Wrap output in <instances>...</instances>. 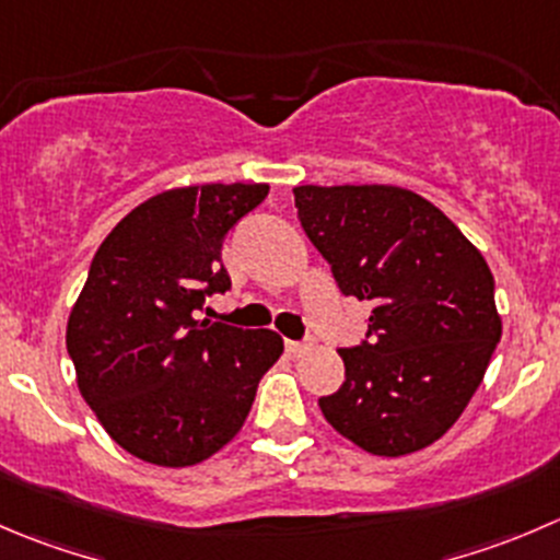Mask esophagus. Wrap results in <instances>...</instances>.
<instances>
[{"label": "esophagus", "mask_w": 560, "mask_h": 560, "mask_svg": "<svg viewBox=\"0 0 560 560\" xmlns=\"http://www.w3.org/2000/svg\"><path fill=\"white\" fill-rule=\"evenodd\" d=\"M284 347H287V352H290V355H303V352L312 347V341H287Z\"/></svg>", "instance_id": "34e87169"}]
</instances>
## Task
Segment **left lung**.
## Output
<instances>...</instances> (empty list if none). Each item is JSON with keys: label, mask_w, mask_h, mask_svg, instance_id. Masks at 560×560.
<instances>
[{"label": "left lung", "mask_w": 560, "mask_h": 560, "mask_svg": "<svg viewBox=\"0 0 560 560\" xmlns=\"http://www.w3.org/2000/svg\"><path fill=\"white\" fill-rule=\"evenodd\" d=\"M298 219L341 295L372 303L366 339L341 347L325 421L377 457L446 435L479 388L501 317L479 248L424 197L396 186H298Z\"/></svg>", "instance_id": "obj_1"}]
</instances>
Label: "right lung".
Masks as SVG:
<instances>
[{
    "label": "right lung",
    "instance_id": "obj_1",
    "mask_svg": "<svg viewBox=\"0 0 560 560\" xmlns=\"http://www.w3.org/2000/svg\"><path fill=\"white\" fill-rule=\"evenodd\" d=\"M268 197L262 183L172 188L130 210L95 252L68 319L79 390L117 446L186 468L241 432L284 341L268 328L197 319L226 292V232Z\"/></svg>",
    "mask_w": 560,
    "mask_h": 560
}]
</instances>
